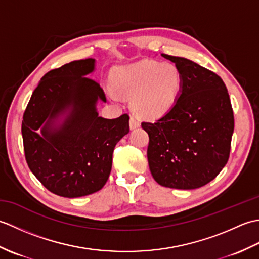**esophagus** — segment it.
I'll list each match as a JSON object with an SVG mask.
<instances>
[{"instance_id": "esophagus-1", "label": "esophagus", "mask_w": 259, "mask_h": 259, "mask_svg": "<svg viewBox=\"0 0 259 259\" xmlns=\"http://www.w3.org/2000/svg\"><path fill=\"white\" fill-rule=\"evenodd\" d=\"M138 126H140V121L135 117H131L130 118V128L136 129V128H138Z\"/></svg>"}]
</instances>
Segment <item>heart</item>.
<instances>
[{
    "instance_id": "b5f03b06",
    "label": "heart",
    "mask_w": 259,
    "mask_h": 259,
    "mask_svg": "<svg viewBox=\"0 0 259 259\" xmlns=\"http://www.w3.org/2000/svg\"><path fill=\"white\" fill-rule=\"evenodd\" d=\"M183 81V73L175 63L155 60L121 67L113 74L114 89L130 98L135 111L146 117L167 112L178 99ZM115 91L108 89L112 98L118 97Z\"/></svg>"
}]
</instances>
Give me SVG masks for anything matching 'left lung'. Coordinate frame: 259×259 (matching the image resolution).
<instances>
[{
    "label": "left lung",
    "instance_id": "8db88e82",
    "mask_svg": "<svg viewBox=\"0 0 259 259\" xmlns=\"http://www.w3.org/2000/svg\"><path fill=\"white\" fill-rule=\"evenodd\" d=\"M184 76L179 97L155 122H142L149 136L147 156L153 179L176 189L210 183L227 163L234 112L219 75L188 59L161 54Z\"/></svg>",
    "mask_w": 259,
    "mask_h": 259
}]
</instances>
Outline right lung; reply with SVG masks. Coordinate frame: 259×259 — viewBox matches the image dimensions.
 I'll list each match as a JSON object with an SVG mask.
<instances>
[{
  "label": "right lung",
  "mask_w": 259,
  "mask_h": 259,
  "mask_svg": "<svg viewBox=\"0 0 259 259\" xmlns=\"http://www.w3.org/2000/svg\"><path fill=\"white\" fill-rule=\"evenodd\" d=\"M95 62L78 60L49 71L23 114L27 166L58 196L76 198L100 190L111 171L114 147L129 133L126 113L115 119L99 117L96 104L107 99L100 84L87 76Z\"/></svg>",
  "instance_id": "right-lung-1"
}]
</instances>
